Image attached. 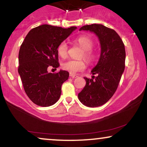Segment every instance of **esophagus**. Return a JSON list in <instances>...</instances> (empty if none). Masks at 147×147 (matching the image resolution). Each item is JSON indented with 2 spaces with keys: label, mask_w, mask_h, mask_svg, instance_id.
Listing matches in <instances>:
<instances>
[{
  "label": "esophagus",
  "mask_w": 147,
  "mask_h": 147,
  "mask_svg": "<svg viewBox=\"0 0 147 147\" xmlns=\"http://www.w3.org/2000/svg\"><path fill=\"white\" fill-rule=\"evenodd\" d=\"M70 77H72V78H77V77H78V76L77 75H74V74L70 73Z\"/></svg>",
  "instance_id": "esophagus-1"
}]
</instances>
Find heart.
Returning a JSON list of instances; mask_svg holds the SVG:
<instances>
[{
    "label": "heart",
    "instance_id": "b5f03b06",
    "mask_svg": "<svg viewBox=\"0 0 147 147\" xmlns=\"http://www.w3.org/2000/svg\"><path fill=\"white\" fill-rule=\"evenodd\" d=\"M77 43L83 49L81 57L84 58L88 63H92L96 59V53L92 50L94 47V41L88 35H81L76 39ZM57 53L61 57L64 58L68 55V46L66 42L63 41L58 45ZM86 62L84 60L68 59L63 63L62 68L70 73H76L84 70L86 68Z\"/></svg>",
    "mask_w": 147,
    "mask_h": 147
}]
</instances>
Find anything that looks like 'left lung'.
Returning <instances> with one entry per match:
<instances>
[{
    "instance_id": "obj_1",
    "label": "left lung",
    "mask_w": 147,
    "mask_h": 147,
    "mask_svg": "<svg viewBox=\"0 0 147 147\" xmlns=\"http://www.w3.org/2000/svg\"><path fill=\"white\" fill-rule=\"evenodd\" d=\"M81 30L92 31L98 36L101 51L96 66L91 71L96 77H84L86 84L78 98L88 107H98L108 101L117 90L125 67V45L114 29L102 24L85 25Z\"/></svg>"
}]
</instances>
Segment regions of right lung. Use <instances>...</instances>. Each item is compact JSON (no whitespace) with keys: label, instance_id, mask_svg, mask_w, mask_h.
<instances>
[{"label":"right lung","instance_id":"right-lung-1","mask_svg":"<svg viewBox=\"0 0 147 147\" xmlns=\"http://www.w3.org/2000/svg\"><path fill=\"white\" fill-rule=\"evenodd\" d=\"M76 29L42 24L31 29L24 38L19 51L18 73L26 95L36 105L49 107L59 100L61 85L69 73L66 70L51 73L47 69L59 66L58 45Z\"/></svg>","mask_w":147,"mask_h":147}]
</instances>
